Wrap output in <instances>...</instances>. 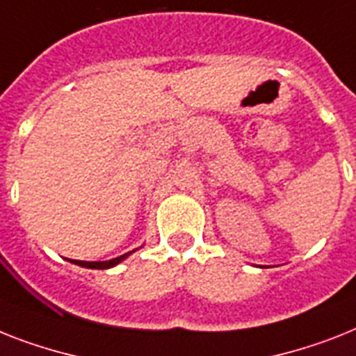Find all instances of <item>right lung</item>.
<instances>
[{
    "mask_svg": "<svg viewBox=\"0 0 356 356\" xmlns=\"http://www.w3.org/2000/svg\"><path fill=\"white\" fill-rule=\"evenodd\" d=\"M132 252L134 251H129L125 252V254H122V257L113 258V260H105V262H83V260H70V262L76 264V266L79 267H87V269H111V267L118 266L120 262H123V260H125L129 254H132Z\"/></svg>",
    "mask_w": 356,
    "mask_h": 356,
    "instance_id": "obj_1",
    "label": "right lung"
}]
</instances>
